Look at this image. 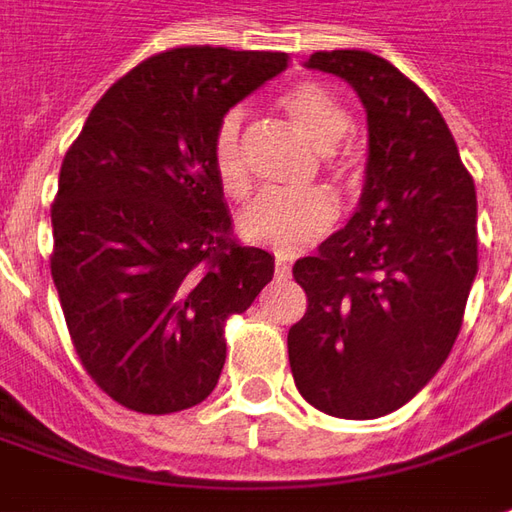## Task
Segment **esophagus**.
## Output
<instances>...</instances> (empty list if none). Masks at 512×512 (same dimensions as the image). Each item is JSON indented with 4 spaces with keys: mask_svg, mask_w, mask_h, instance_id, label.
Returning a JSON list of instances; mask_svg holds the SVG:
<instances>
[{
    "mask_svg": "<svg viewBox=\"0 0 512 512\" xmlns=\"http://www.w3.org/2000/svg\"><path fill=\"white\" fill-rule=\"evenodd\" d=\"M274 274H277V277H288V274H291V263H288L285 257H277V260H274Z\"/></svg>",
    "mask_w": 512,
    "mask_h": 512,
    "instance_id": "esophagus-1",
    "label": "esophagus"
}]
</instances>
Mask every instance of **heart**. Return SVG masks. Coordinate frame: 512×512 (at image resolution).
<instances>
[{
  "instance_id": "heart-1",
  "label": "heart",
  "mask_w": 512,
  "mask_h": 512,
  "mask_svg": "<svg viewBox=\"0 0 512 512\" xmlns=\"http://www.w3.org/2000/svg\"><path fill=\"white\" fill-rule=\"evenodd\" d=\"M277 106L288 123L319 148L322 168L333 179H350L358 173V156L342 139L350 131V111L325 83L300 81L277 97ZM210 162L218 187L235 201H243L252 187L249 162L243 154V125L238 111L221 117L210 142ZM336 218L333 198L311 187L300 193H263L243 212L241 229L246 241L269 246L280 255H294L308 243L325 235Z\"/></svg>"
}]
</instances>
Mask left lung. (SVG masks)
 Instances as JSON below:
<instances>
[{
  "label": "left lung",
  "instance_id": "left-lung-1",
  "mask_svg": "<svg viewBox=\"0 0 512 512\" xmlns=\"http://www.w3.org/2000/svg\"><path fill=\"white\" fill-rule=\"evenodd\" d=\"M367 109L370 159L356 215L294 263L308 308L288 330L305 401L344 420L401 409L454 347L476 277V190L426 92L364 50L314 52Z\"/></svg>",
  "mask_w": 512,
  "mask_h": 512
}]
</instances>
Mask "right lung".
Listing matches in <instances>:
<instances>
[{"label": "right lung", "instance_id": "add662e5", "mask_svg": "<svg viewBox=\"0 0 512 512\" xmlns=\"http://www.w3.org/2000/svg\"><path fill=\"white\" fill-rule=\"evenodd\" d=\"M285 52L173 47L111 83L69 145L50 271L83 370L125 409L170 415L210 395L229 316L274 274L232 235L210 162L221 117Z\"/></svg>", "mask_w": 512, "mask_h": 512}]
</instances>
